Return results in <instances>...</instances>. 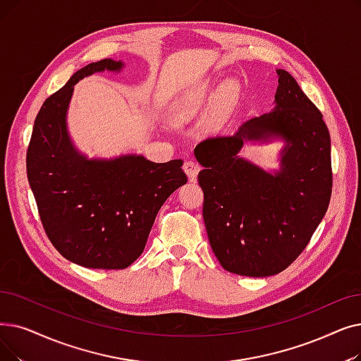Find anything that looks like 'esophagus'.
I'll use <instances>...</instances> for the list:
<instances>
[{
	"mask_svg": "<svg viewBox=\"0 0 361 361\" xmlns=\"http://www.w3.org/2000/svg\"><path fill=\"white\" fill-rule=\"evenodd\" d=\"M183 169H184V172L187 174V177H189V178H195V177L197 176V172H199L200 166H199V164H197L195 159H189V161L184 162Z\"/></svg>",
	"mask_w": 361,
	"mask_h": 361,
	"instance_id": "obj_1",
	"label": "esophagus"
}]
</instances>
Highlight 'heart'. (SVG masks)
Returning a JSON list of instances; mask_svg holds the SVG:
<instances>
[{
  "label": "heart",
  "mask_w": 361,
  "mask_h": 361,
  "mask_svg": "<svg viewBox=\"0 0 361 361\" xmlns=\"http://www.w3.org/2000/svg\"><path fill=\"white\" fill-rule=\"evenodd\" d=\"M234 94H236V84H234L233 81H227L221 87H219V90L214 94V96H209V104L212 107H215L216 111H221V109H224L227 104H230V102L234 97ZM202 102L203 100H200V99H195L192 103L187 104V111H190V112L197 111Z\"/></svg>",
  "instance_id": "b5f03b06"
}]
</instances>
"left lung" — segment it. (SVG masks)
I'll list each match as a JSON object with an SVG mask.
<instances>
[{
	"label": "left lung",
	"instance_id": "8db88e82",
	"mask_svg": "<svg viewBox=\"0 0 361 361\" xmlns=\"http://www.w3.org/2000/svg\"><path fill=\"white\" fill-rule=\"evenodd\" d=\"M277 73L273 112L195 149L203 166L197 180L211 247L224 270L249 277L288 269L308 245L332 195L331 134L323 115L288 71ZM269 135L288 142L274 176L237 156L245 139Z\"/></svg>",
	"mask_w": 361,
	"mask_h": 361
}]
</instances>
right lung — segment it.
<instances>
[{"instance_id": "obj_1", "label": "right lung", "mask_w": 361, "mask_h": 361, "mask_svg": "<svg viewBox=\"0 0 361 361\" xmlns=\"http://www.w3.org/2000/svg\"><path fill=\"white\" fill-rule=\"evenodd\" d=\"M121 61L103 59L72 75L35 118L26 172L47 238L66 259L87 269L122 270L145 250L164 202L187 183L183 161L154 164L143 156L88 161L73 149L66 111L73 85Z\"/></svg>"}]
</instances>
